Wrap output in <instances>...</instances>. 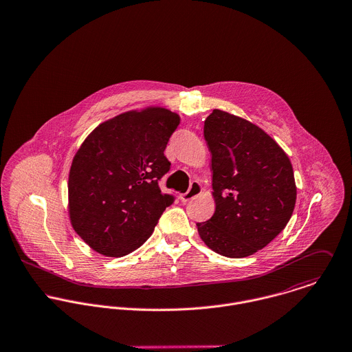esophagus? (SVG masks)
<instances>
[{"mask_svg": "<svg viewBox=\"0 0 352 352\" xmlns=\"http://www.w3.org/2000/svg\"><path fill=\"white\" fill-rule=\"evenodd\" d=\"M202 192V188H201V184H198V182H192V185H190V188H189V190L186 192V193H184V195H181V201L182 202H188V201H190V199H193L195 195H199Z\"/></svg>", "mask_w": 352, "mask_h": 352, "instance_id": "obj_1", "label": "esophagus"}]
</instances>
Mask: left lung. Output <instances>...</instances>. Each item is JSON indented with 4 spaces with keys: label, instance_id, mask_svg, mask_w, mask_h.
<instances>
[{
    "label": "left lung",
    "instance_id": "1",
    "mask_svg": "<svg viewBox=\"0 0 352 352\" xmlns=\"http://www.w3.org/2000/svg\"><path fill=\"white\" fill-rule=\"evenodd\" d=\"M212 154L213 216L197 223L214 252L244 258L266 247L289 223L297 198L285 151L258 125L214 109L204 124Z\"/></svg>",
    "mask_w": 352,
    "mask_h": 352
}]
</instances>
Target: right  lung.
Here are the masks:
<instances>
[{
  "label": "right lung",
  "instance_id": "obj_1",
  "mask_svg": "<svg viewBox=\"0 0 352 352\" xmlns=\"http://www.w3.org/2000/svg\"><path fill=\"white\" fill-rule=\"evenodd\" d=\"M179 116L150 107L100 124L82 143L69 174V214L94 251L124 256L151 234L174 195L157 181L168 173L164 150Z\"/></svg>",
  "mask_w": 352,
  "mask_h": 352
}]
</instances>
